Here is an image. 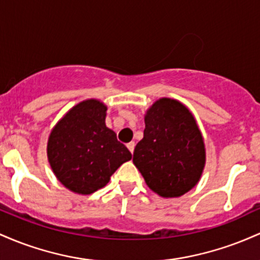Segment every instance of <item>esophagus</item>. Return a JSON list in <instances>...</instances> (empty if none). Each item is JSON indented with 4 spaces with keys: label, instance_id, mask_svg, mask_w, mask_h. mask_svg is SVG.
I'll return each instance as SVG.
<instances>
[{
    "label": "esophagus",
    "instance_id": "34e87169",
    "mask_svg": "<svg viewBox=\"0 0 260 260\" xmlns=\"http://www.w3.org/2000/svg\"><path fill=\"white\" fill-rule=\"evenodd\" d=\"M127 148H129V151L131 153H134V148H135V142H129V144L126 145Z\"/></svg>",
    "mask_w": 260,
    "mask_h": 260
}]
</instances>
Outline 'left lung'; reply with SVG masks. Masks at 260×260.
Masks as SVG:
<instances>
[{
  "label": "left lung",
  "instance_id": "obj_1",
  "mask_svg": "<svg viewBox=\"0 0 260 260\" xmlns=\"http://www.w3.org/2000/svg\"><path fill=\"white\" fill-rule=\"evenodd\" d=\"M133 162L159 197L179 198L191 190L203 174L206 150L190 110L177 99L154 102L146 110L144 138Z\"/></svg>",
  "mask_w": 260,
  "mask_h": 260
}]
</instances>
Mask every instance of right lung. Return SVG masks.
Here are the masks:
<instances>
[{
  "label": "right lung",
  "instance_id": "add662e5",
  "mask_svg": "<svg viewBox=\"0 0 260 260\" xmlns=\"http://www.w3.org/2000/svg\"><path fill=\"white\" fill-rule=\"evenodd\" d=\"M107 106L86 99L72 107L52 127L46 153L57 180L76 194L89 195L108 184L130 151L106 125Z\"/></svg>",
  "mask_w": 260,
  "mask_h": 260
}]
</instances>
